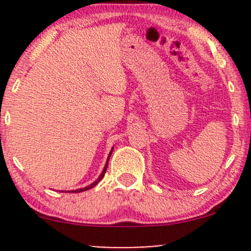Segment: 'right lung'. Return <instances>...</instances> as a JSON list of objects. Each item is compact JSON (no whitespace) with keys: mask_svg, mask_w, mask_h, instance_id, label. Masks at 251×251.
<instances>
[{"mask_svg":"<svg viewBox=\"0 0 251 251\" xmlns=\"http://www.w3.org/2000/svg\"><path fill=\"white\" fill-rule=\"evenodd\" d=\"M112 151H113V149L111 150V152H109V154H108V158H107V162H106V165H105V168H103V170H102V172L101 174H100V176H99V178H98V179L96 180V181H93V183L92 184H89L88 186H86V188H82V189H77V190H72V192H82V191H86V190H89V189H92V188H94V186L97 185L98 183H99L100 180L102 179L103 178V176H105V172H106V170H107V165H108V160H109V157H111V154H112ZM66 192V191H65ZM67 192H71V191H67Z\"/></svg>","mask_w":251,"mask_h":251,"instance_id":"1","label":"right lung"}]
</instances>
